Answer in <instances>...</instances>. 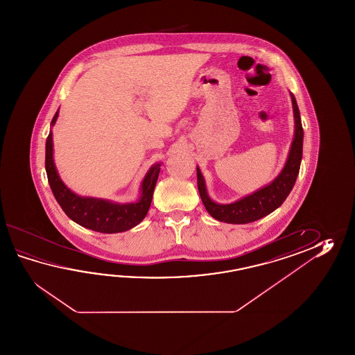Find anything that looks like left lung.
<instances>
[{"label":"left lung","mask_w":355,"mask_h":355,"mask_svg":"<svg viewBox=\"0 0 355 355\" xmlns=\"http://www.w3.org/2000/svg\"><path fill=\"white\" fill-rule=\"evenodd\" d=\"M292 106L295 115V136L289 148L286 165L280 174L274 180L265 185L264 188L259 189L250 196H243L234 203L220 204L214 202L208 196L205 180L199 167H196L198 176V190L202 198L205 209L213 218L225 223L232 225H245L263 218L270 214L272 211L279 208L283 202L287 199L291 190L295 187L297 176L300 173L302 161V150H303V128H302L301 115L297 105L295 95L292 92Z\"/></svg>","instance_id":"1"}]
</instances>
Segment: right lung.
Returning a JSON list of instances; mask_svg holds the SVG:
<instances>
[{
  "label": "right lung",
  "instance_id": "obj_1",
  "mask_svg": "<svg viewBox=\"0 0 355 355\" xmlns=\"http://www.w3.org/2000/svg\"><path fill=\"white\" fill-rule=\"evenodd\" d=\"M60 110L54 114L51 125L53 127ZM161 164H156L147 171L141 184V196L133 203H115L107 199L77 196L60 180L53 159L52 129L46 138V171L54 198L60 208L77 225L101 234H118L128 231L144 220L151 205L153 190L157 182Z\"/></svg>",
  "mask_w": 355,
  "mask_h": 355
}]
</instances>
